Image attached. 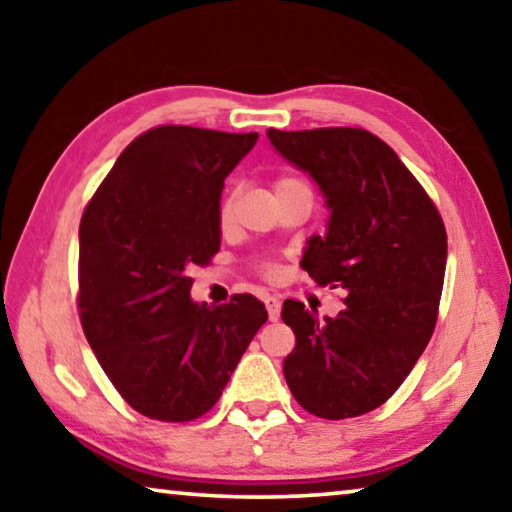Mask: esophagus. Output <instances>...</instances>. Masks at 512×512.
I'll return each instance as SVG.
<instances>
[{
  "label": "esophagus",
  "instance_id": "obj_1",
  "mask_svg": "<svg viewBox=\"0 0 512 512\" xmlns=\"http://www.w3.org/2000/svg\"><path fill=\"white\" fill-rule=\"evenodd\" d=\"M265 308H267V317H270L272 322L279 320L281 315V301L276 297H265Z\"/></svg>",
  "mask_w": 512,
  "mask_h": 512
}]
</instances>
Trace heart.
<instances>
[{"instance_id": "obj_1", "label": "heart", "mask_w": 512, "mask_h": 512, "mask_svg": "<svg viewBox=\"0 0 512 512\" xmlns=\"http://www.w3.org/2000/svg\"><path fill=\"white\" fill-rule=\"evenodd\" d=\"M292 183H301V181L292 179V177H281V179L274 181V190L292 186ZM233 201H236V195H233V192H226V195L220 199V204H217V222H220V226H229L231 217H233ZM274 272H276L274 265H270V263L261 265V274L272 276Z\"/></svg>"}]
</instances>
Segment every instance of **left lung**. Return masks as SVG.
<instances>
[{
  "mask_svg": "<svg viewBox=\"0 0 512 512\" xmlns=\"http://www.w3.org/2000/svg\"><path fill=\"white\" fill-rule=\"evenodd\" d=\"M267 138L322 188L326 238L301 267L317 286L345 290V311L320 322L297 299L281 320L295 333L283 376L297 404L347 420L385 404L429 345L447 267L445 222L399 156L358 127L270 129Z\"/></svg>",
  "mask_w": 512,
  "mask_h": 512,
  "instance_id": "obj_1",
  "label": "left lung"
}]
</instances>
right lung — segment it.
<instances>
[{
  "label": "right lung",
  "instance_id": "1",
  "mask_svg": "<svg viewBox=\"0 0 512 512\" xmlns=\"http://www.w3.org/2000/svg\"><path fill=\"white\" fill-rule=\"evenodd\" d=\"M258 133L161 124L131 142L79 226V317L108 379L140 415L192 422L220 399L263 301L190 299V270L220 251L224 179Z\"/></svg>",
  "mask_w": 512,
  "mask_h": 512
}]
</instances>
